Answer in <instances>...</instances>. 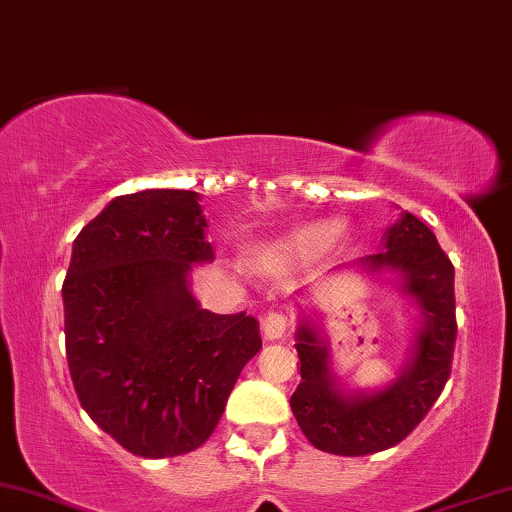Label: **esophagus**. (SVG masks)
Returning <instances> with one entry per match:
<instances>
[{"label": "esophagus", "mask_w": 512, "mask_h": 512, "mask_svg": "<svg viewBox=\"0 0 512 512\" xmlns=\"http://www.w3.org/2000/svg\"><path fill=\"white\" fill-rule=\"evenodd\" d=\"M286 330H288V318L284 314H279V311H272V314L263 318V335L265 339H270V342L284 337Z\"/></svg>", "instance_id": "1"}]
</instances>
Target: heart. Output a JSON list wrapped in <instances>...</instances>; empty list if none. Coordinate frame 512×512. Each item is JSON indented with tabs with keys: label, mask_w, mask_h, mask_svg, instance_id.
<instances>
[{
	"label": "heart",
	"mask_w": 512,
	"mask_h": 512,
	"mask_svg": "<svg viewBox=\"0 0 512 512\" xmlns=\"http://www.w3.org/2000/svg\"><path fill=\"white\" fill-rule=\"evenodd\" d=\"M339 233H342V224L335 219L305 221L263 249V265L265 268H277V265L286 263L314 261L332 247Z\"/></svg>",
	"instance_id": "1"
}]
</instances>
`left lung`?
Returning a JSON list of instances; mask_svg holds the SVG:
<instances>
[{
  "mask_svg": "<svg viewBox=\"0 0 512 512\" xmlns=\"http://www.w3.org/2000/svg\"><path fill=\"white\" fill-rule=\"evenodd\" d=\"M383 251L346 268L390 279L418 311L402 372L374 390H351L330 362V342L316 314H300L295 348L300 385L291 411L302 434L323 453L358 457L404 441L427 416L450 376L455 348V268L436 235L411 212L383 233Z\"/></svg>",
  "mask_w": 512,
  "mask_h": 512,
  "instance_id": "left-lung-1",
  "label": "left lung"
}]
</instances>
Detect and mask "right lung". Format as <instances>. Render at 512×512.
<instances>
[{"label":"right lung","instance_id":"right-lung-1","mask_svg":"<svg viewBox=\"0 0 512 512\" xmlns=\"http://www.w3.org/2000/svg\"><path fill=\"white\" fill-rule=\"evenodd\" d=\"M198 201L184 189L113 198L73 240L62 286L80 404L138 457L203 446L263 344L247 311L212 314L191 293L194 265L214 261Z\"/></svg>","mask_w":512,"mask_h":512}]
</instances>
